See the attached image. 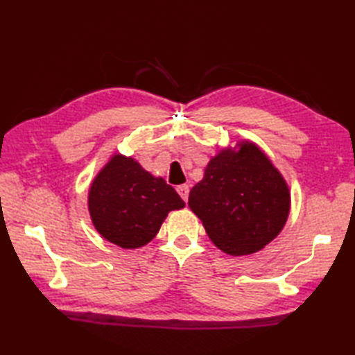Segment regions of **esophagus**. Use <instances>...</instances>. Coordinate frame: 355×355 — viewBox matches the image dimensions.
Instances as JSON below:
<instances>
[{"mask_svg": "<svg viewBox=\"0 0 355 355\" xmlns=\"http://www.w3.org/2000/svg\"><path fill=\"white\" fill-rule=\"evenodd\" d=\"M177 192L180 193V197H182L184 201H187V198H189V186L187 184L177 186Z\"/></svg>", "mask_w": 355, "mask_h": 355, "instance_id": "esophagus-1", "label": "esophagus"}]
</instances>
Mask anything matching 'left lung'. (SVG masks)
<instances>
[{
  "instance_id": "8db88e82",
  "label": "left lung",
  "mask_w": 355,
  "mask_h": 355,
  "mask_svg": "<svg viewBox=\"0 0 355 355\" xmlns=\"http://www.w3.org/2000/svg\"><path fill=\"white\" fill-rule=\"evenodd\" d=\"M189 207L220 250L244 256L281 233L290 214V189L270 158L245 140L209 162L189 193Z\"/></svg>"
}]
</instances>
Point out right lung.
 Wrapping results in <instances>:
<instances>
[{"label": "right lung", "instance_id": "right-lung-1", "mask_svg": "<svg viewBox=\"0 0 355 355\" xmlns=\"http://www.w3.org/2000/svg\"><path fill=\"white\" fill-rule=\"evenodd\" d=\"M184 207L172 186L132 157L114 154L93 180L88 210L96 230L122 248L146 245L171 210Z\"/></svg>", "mask_w": 355, "mask_h": 355}]
</instances>
